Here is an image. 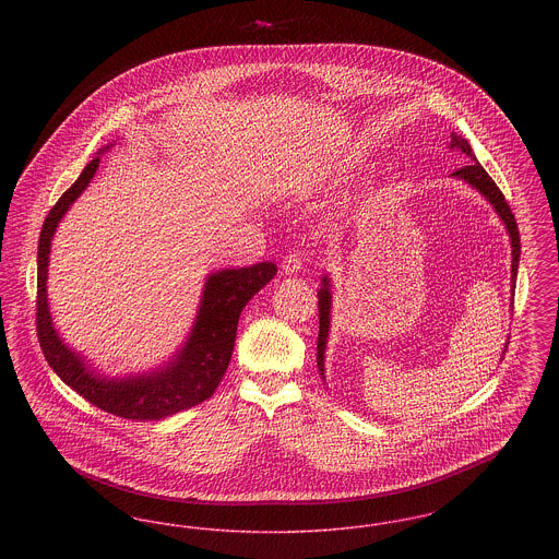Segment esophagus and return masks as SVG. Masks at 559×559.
<instances>
[{
	"label": "esophagus",
	"mask_w": 559,
	"mask_h": 559,
	"mask_svg": "<svg viewBox=\"0 0 559 559\" xmlns=\"http://www.w3.org/2000/svg\"><path fill=\"white\" fill-rule=\"evenodd\" d=\"M301 266H304V255L297 253V251H289V253L283 258V262H281V267H283L285 274H295V272L301 270Z\"/></svg>",
	"instance_id": "esophagus-1"
}]
</instances>
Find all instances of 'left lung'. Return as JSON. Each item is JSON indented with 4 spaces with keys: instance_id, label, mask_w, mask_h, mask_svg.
I'll return each mask as SVG.
<instances>
[{
    "instance_id": "1",
    "label": "left lung",
    "mask_w": 559,
    "mask_h": 559,
    "mask_svg": "<svg viewBox=\"0 0 559 559\" xmlns=\"http://www.w3.org/2000/svg\"><path fill=\"white\" fill-rule=\"evenodd\" d=\"M452 148H459L461 153H465L469 157V163L463 165L461 169H454L452 176L463 178L465 182H469L472 187L478 188L479 192L495 205L497 213L503 217L509 237H511V247H513V262H511V287L515 293V278H518V264H520V230H518V222L515 215L511 212V207L507 205L503 192L495 185V180L486 174V169L476 160V155L469 146V142L456 133H451ZM329 310H331V293H329V281L322 278V289L319 292V360L320 371H322V358H324V344H326V333H329Z\"/></svg>"
}]
</instances>
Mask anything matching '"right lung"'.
Here are the masks:
<instances>
[{
	"mask_svg": "<svg viewBox=\"0 0 559 559\" xmlns=\"http://www.w3.org/2000/svg\"><path fill=\"white\" fill-rule=\"evenodd\" d=\"M98 160L94 157L83 167L75 185L56 201L41 226L37 251V340L53 372L87 402L121 419L155 421L212 399L233 358L240 312L247 301L272 281L276 266L272 262H260L255 266L212 274L187 347L165 371L128 381L94 377L53 331L46 278L53 230L71 203L90 185Z\"/></svg>",
	"mask_w": 559,
	"mask_h": 559,
	"instance_id": "1",
	"label": "right lung"
}]
</instances>
